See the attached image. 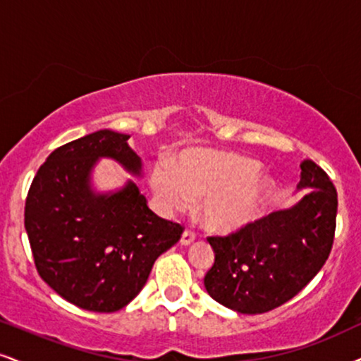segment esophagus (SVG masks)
<instances>
[{
    "mask_svg": "<svg viewBox=\"0 0 361 361\" xmlns=\"http://www.w3.org/2000/svg\"><path fill=\"white\" fill-rule=\"evenodd\" d=\"M194 239H195V234L192 233V231H189V229H185L184 233H182V238H180V244L182 246H189L190 243H194Z\"/></svg>",
    "mask_w": 361,
    "mask_h": 361,
    "instance_id": "esophagus-1",
    "label": "esophagus"
}]
</instances>
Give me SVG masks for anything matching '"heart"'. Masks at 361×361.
I'll return each instance as SVG.
<instances>
[{"label": "heart", "mask_w": 361, "mask_h": 361, "mask_svg": "<svg viewBox=\"0 0 361 361\" xmlns=\"http://www.w3.org/2000/svg\"><path fill=\"white\" fill-rule=\"evenodd\" d=\"M150 185L167 211H184L201 201V219L214 233H234L255 222L273 194L274 182L259 164L243 155L195 150L173 162L157 164Z\"/></svg>", "instance_id": "b5f03b06"}]
</instances>
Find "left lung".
<instances>
[{"mask_svg": "<svg viewBox=\"0 0 361 361\" xmlns=\"http://www.w3.org/2000/svg\"><path fill=\"white\" fill-rule=\"evenodd\" d=\"M300 202L228 235H211L216 252L204 286L212 300L243 314L266 313L295 298L323 268L336 228L338 195L313 160L301 162Z\"/></svg>", "mask_w": 361, "mask_h": 361, "instance_id": "left-lung-1", "label": "left lung"}]
</instances>
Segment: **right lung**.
<instances>
[{
    "mask_svg": "<svg viewBox=\"0 0 361 361\" xmlns=\"http://www.w3.org/2000/svg\"><path fill=\"white\" fill-rule=\"evenodd\" d=\"M130 135L99 130L58 147L38 169L25 204V228L38 274L78 308L122 310L140 293L157 257L180 239L184 228L147 206L128 180L110 194H95L90 172L109 157L140 176Z\"/></svg>",
    "mask_w": 361,
    "mask_h": 361,
    "instance_id": "obj_1",
    "label": "right lung"
}]
</instances>
